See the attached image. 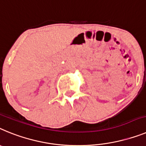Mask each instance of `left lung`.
<instances>
[{
  "instance_id": "obj_1",
  "label": "left lung",
  "mask_w": 146,
  "mask_h": 146,
  "mask_svg": "<svg viewBox=\"0 0 146 146\" xmlns=\"http://www.w3.org/2000/svg\"><path fill=\"white\" fill-rule=\"evenodd\" d=\"M145 75H146V68H145V72L144 71V76H145ZM144 81H145V79H144Z\"/></svg>"
}]
</instances>
